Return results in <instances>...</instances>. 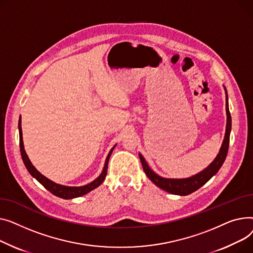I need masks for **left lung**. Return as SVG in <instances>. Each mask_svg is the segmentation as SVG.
Instances as JSON below:
<instances>
[{
    "mask_svg": "<svg viewBox=\"0 0 253 253\" xmlns=\"http://www.w3.org/2000/svg\"><path fill=\"white\" fill-rule=\"evenodd\" d=\"M226 98H227L226 110H227L228 117H227V128H226L225 139H224V142H222L218 155L211 162V165L210 167H207L203 171L199 172L198 174L193 175L191 177H188V179H180V180L165 179V177H161L158 174H156L149 167H148L144 157L141 154H139L145 173L157 187H159L160 189L165 190L169 193H171V194H174V195L186 196V195L191 194V193H193V192H195L200 187H202L207 181H210L211 177L218 171V169L221 168L222 163H224V161L227 157V154H228L229 143H230V132H231V127H232V118H231V114H230L229 106H228L227 91H226Z\"/></svg>",
    "mask_w": 253,
    "mask_h": 253,
    "instance_id": "left-lung-1",
    "label": "left lung"
}]
</instances>
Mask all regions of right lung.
I'll use <instances>...</instances> for the list:
<instances>
[{
	"label": "right lung",
	"mask_w": 253,
	"mask_h": 253,
	"mask_svg": "<svg viewBox=\"0 0 253 253\" xmlns=\"http://www.w3.org/2000/svg\"><path fill=\"white\" fill-rule=\"evenodd\" d=\"M18 128H19V144H20V153H21V157H22V160L24 162V166L25 168L27 169L28 172L31 173L34 177H36V179L48 191H50L52 194H54L55 196H58L60 198H63V199H72V198H77V197H81L84 194H86V193L91 192L92 190L96 189L98 186H100L103 181L105 180L106 177V174H107V169H108V161H109V158H110V155L114 149V147L111 149V151L109 152L107 158H106V161H105V166H104V169H103V171L102 173L97 177V179L95 181H93L92 183L87 184L85 186H83V187H66V186H62V185H59V184H56L52 181H50L49 179H47L46 176H43L41 172H39L36 168L32 165L31 160L28 159L26 153H25V150H24V147H23V141H22V130H21V122L19 120V124H18Z\"/></svg>",
	"instance_id": "obj_1"
}]
</instances>
